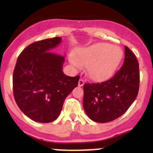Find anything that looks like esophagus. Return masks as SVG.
<instances>
[{"label":"esophagus","instance_id":"34e87169","mask_svg":"<svg viewBox=\"0 0 153 153\" xmlns=\"http://www.w3.org/2000/svg\"><path fill=\"white\" fill-rule=\"evenodd\" d=\"M85 81L83 79H79V82H78V86H83V84H84Z\"/></svg>","mask_w":153,"mask_h":153}]
</instances>
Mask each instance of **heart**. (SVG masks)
Wrapping results in <instances>:
<instances>
[{"label": "heart", "mask_w": 153, "mask_h": 153, "mask_svg": "<svg viewBox=\"0 0 153 153\" xmlns=\"http://www.w3.org/2000/svg\"><path fill=\"white\" fill-rule=\"evenodd\" d=\"M122 58L119 47L108 44H97L83 48L71 56L70 62L77 68L86 66L87 74L93 79H103L114 73Z\"/></svg>", "instance_id": "b5f03b06"}]
</instances>
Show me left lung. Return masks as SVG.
Wrapping results in <instances>:
<instances>
[{
	"label": "left lung",
	"instance_id": "8db88e82",
	"mask_svg": "<svg viewBox=\"0 0 153 153\" xmlns=\"http://www.w3.org/2000/svg\"><path fill=\"white\" fill-rule=\"evenodd\" d=\"M140 87V67L133 52L125 47L123 66L113 77L83 86V108L97 123H108L121 117L135 101Z\"/></svg>",
	"mask_w": 153,
	"mask_h": 153
}]
</instances>
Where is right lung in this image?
<instances>
[{
  "label": "right lung",
  "mask_w": 153,
  "mask_h": 153,
  "mask_svg": "<svg viewBox=\"0 0 153 153\" xmlns=\"http://www.w3.org/2000/svg\"><path fill=\"white\" fill-rule=\"evenodd\" d=\"M61 40L53 37L30 44L19 55L13 70L14 100L21 111L36 122L54 121L66 97L78 85L79 76L63 74L64 56L51 52Z\"/></svg>",
  "instance_id": "obj_1"
}]
</instances>
